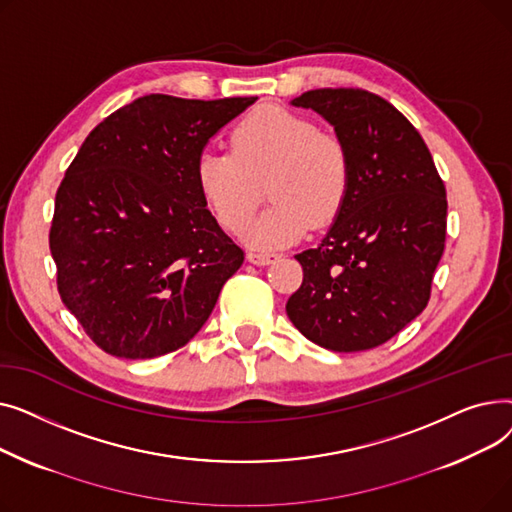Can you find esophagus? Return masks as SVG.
I'll return each instance as SVG.
<instances>
[{
    "label": "esophagus",
    "mask_w": 512,
    "mask_h": 512,
    "mask_svg": "<svg viewBox=\"0 0 512 512\" xmlns=\"http://www.w3.org/2000/svg\"><path fill=\"white\" fill-rule=\"evenodd\" d=\"M280 255L278 253H272V251H249L247 253V259L251 261V263H255V265H267V263H272V261H276Z\"/></svg>",
    "instance_id": "1"
}]
</instances>
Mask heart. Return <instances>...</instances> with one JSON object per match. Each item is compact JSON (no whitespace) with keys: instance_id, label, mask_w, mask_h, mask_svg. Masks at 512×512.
<instances>
[{"instance_id":"heart-1","label":"heart","mask_w":512,"mask_h":512,"mask_svg":"<svg viewBox=\"0 0 512 512\" xmlns=\"http://www.w3.org/2000/svg\"><path fill=\"white\" fill-rule=\"evenodd\" d=\"M228 149L203 153L195 178L201 197L230 232L247 226L265 182L272 203L245 230L249 245L284 247L311 224L326 228L338 218L351 188V153L336 132L267 105L230 130Z\"/></svg>"}]
</instances>
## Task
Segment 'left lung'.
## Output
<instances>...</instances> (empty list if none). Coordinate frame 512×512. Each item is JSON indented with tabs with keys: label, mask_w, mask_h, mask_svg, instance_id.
I'll return each mask as SVG.
<instances>
[{
	"label": "left lung",
	"mask_w": 512,
	"mask_h": 512,
	"mask_svg": "<svg viewBox=\"0 0 512 512\" xmlns=\"http://www.w3.org/2000/svg\"><path fill=\"white\" fill-rule=\"evenodd\" d=\"M324 116L351 153V188L330 232L297 255L303 284L286 313L336 353L369 351L427 307L446 242V188L417 128L365 89L292 99Z\"/></svg>",
	"instance_id": "obj_1"
}]
</instances>
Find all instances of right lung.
<instances>
[{"mask_svg":"<svg viewBox=\"0 0 512 512\" xmlns=\"http://www.w3.org/2000/svg\"><path fill=\"white\" fill-rule=\"evenodd\" d=\"M255 99L145 95L99 122L72 159L49 249L62 303L107 355L178 351L245 261L195 170L207 141Z\"/></svg>","mask_w":512,"mask_h":512,"instance_id":"1","label":"right lung"}]
</instances>
